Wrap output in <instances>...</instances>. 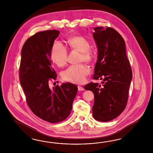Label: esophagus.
<instances>
[{"instance_id": "34e87169", "label": "esophagus", "mask_w": 153, "mask_h": 153, "mask_svg": "<svg viewBox=\"0 0 153 153\" xmlns=\"http://www.w3.org/2000/svg\"><path fill=\"white\" fill-rule=\"evenodd\" d=\"M78 90H79V91H82V90H84L85 89H84L83 87H82L81 86L79 85V86H78Z\"/></svg>"}]
</instances>
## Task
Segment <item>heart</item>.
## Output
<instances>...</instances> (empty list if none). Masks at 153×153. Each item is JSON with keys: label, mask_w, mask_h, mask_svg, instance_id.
<instances>
[{"label": "heart", "mask_w": 153, "mask_h": 153, "mask_svg": "<svg viewBox=\"0 0 153 153\" xmlns=\"http://www.w3.org/2000/svg\"><path fill=\"white\" fill-rule=\"evenodd\" d=\"M68 46L72 50L80 52L79 61L88 63L94 59V54L90 48V44L85 37L74 36L68 41ZM51 59L59 67H63L67 62L68 51L60 42H56L51 51ZM90 72L88 66L85 64L71 65L62 74V77L65 81L75 83L83 82Z\"/></svg>", "instance_id": "obj_1"}]
</instances>
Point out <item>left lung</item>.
Listing matches in <instances>:
<instances>
[{"label":"left lung","instance_id":"8db88e82","mask_svg":"<svg viewBox=\"0 0 153 153\" xmlns=\"http://www.w3.org/2000/svg\"><path fill=\"white\" fill-rule=\"evenodd\" d=\"M93 37L98 51L94 79H102V86L90 83L84 88L93 91L94 118L98 121L112 120L125 110L132 72L123 37L113 28H94Z\"/></svg>","mask_w":153,"mask_h":153}]
</instances>
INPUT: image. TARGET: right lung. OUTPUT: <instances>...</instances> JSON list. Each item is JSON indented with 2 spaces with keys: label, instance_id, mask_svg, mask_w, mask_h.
<instances>
[{
  "label": "right lung",
  "instance_id": "obj_1",
  "mask_svg": "<svg viewBox=\"0 0 153 153\" xmlns=\"http://www.w3.org/2000/svg\"><path fill=\"white\" fill-rule=\"evenodd\" d=\"M58 30H46L29 37L23 44L19 69L20 83L33 113L50 123L65 120L72 109L78 88L67 82L51 88L57 74L52 66L51 51Z\"/></svg>",
  "mask_w": 153,
  "mask_h": 153
}]
</instances>
